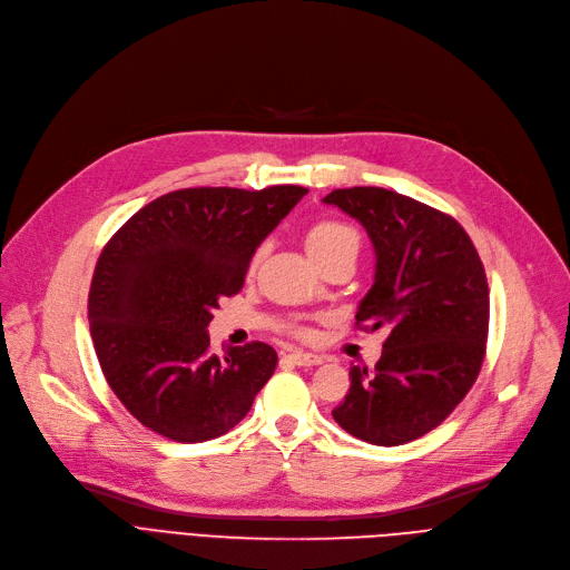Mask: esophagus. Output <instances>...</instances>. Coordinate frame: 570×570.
<instances>
[{"mask_svg": "<svg viewBox=\"0 0 570 570\" xmlns=\"http://www.w3.org/2000/svg\"><path fill=\"white\" fill-rule=\"evenodd\" d=\"M289 358H292V363L294 365H320L324 358L322 356H317V354H311V352H298V350H294L292 354H289Z\"/></svg>", "mask_w": 570, "mask_h": 570, "instance_id": "34e87169", "label": "esophagus"}]
</instances>
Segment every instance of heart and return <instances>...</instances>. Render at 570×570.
I'll return each instance as SVG.
<instances>
[{"mask_svg": "<svg viewBox=\"0 0 570 570\" xmlns=\"http://www.w3.org/2000/svg\"><path fill=\"white\" fill-rule=\"evenodd\" d=\"M306 248L315 262L343 248L358 250V234L341 220H317L306 232Z\"/></svg>", "mask_w": 570, "mask_h": 570, "instance_id": "b5f03b06", "label": "heart"}]
</instances>
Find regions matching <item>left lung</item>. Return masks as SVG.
<instances>
[{
  "mask_svg": "<svg viewBox=\"0 0 570 570\" xmlns=\"http://www.w3.org/2000/svg\"><path fill=\"white\" fill-rule=\"evenodd\" d=\"M326 205L356 218L375 248V283L356 326L389 336L375 371L350 367L336 423L375 446H400L438 428L481 373L490 296L483 262L462 225L375 186L331 190Z\"/></svg>",
  "mask_w": 570,
  "mask_h": 570,
  "instance_id": "8db88e82",
  "label": "left lung"
}]
</instances>
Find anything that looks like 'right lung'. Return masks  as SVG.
Wrapping results in <instances>:
<instances>
[{
	"label": "right lung",
	"instance_id": "obj_1",
	"mask_svg": "<svg viewBox=\"0 0 570 570\" xmlns=\"http://www.w3.org/2000/svg\"><path fill=\"white\" fill-rule=\"evenodd\" d=\"M304 186L181 188L132 214L100 253L89 328L110 389L145 428L195 444L220 438L276 371L266 343L212 354L207 326L244 287L257 246Z\"/></svg>",
	"mask_w": 570,
	"mask_h": 570
}]
</instances>
